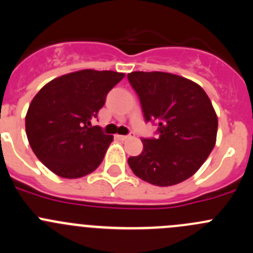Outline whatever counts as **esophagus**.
Wrapping results in <instances>:
<instances>
[{
    "mask_svg": "<svg viewBox=\"0 0 253 253\" xmlns=\"http://www.w3.org/2000/svg\"><path fill=\"white\" fill-rule=\"evenodd\" d=\"M117 138L119 139H121V141H125V139H127V138H129V137L131 136H125V134H117Z\"/></svg>",
    "mask_w": 253,
    "mask_h": 253,
    "instance_id": "obj_1",
    "label": "esophagus"
}]
</instances>
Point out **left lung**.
<instances>
[{
	"label": "left lung",
	"instance_id": "8db88e82",
	"mask_svg": "<svg viewBox=\"0 0 253 253\" xmlns=\"http://www.w3.org/2000/svg\"><path fill=\"white\" fill-rule=\"evenodd\" d=\"M146 121H158L157 138H143V151L128 166L142 180L170 186L194 175L216 143L217 116L207 92L186 78L163 72L127 74Z\"/></svg>",
	"mask_w": 253,
	"mask_h": 253
}]
</instances>
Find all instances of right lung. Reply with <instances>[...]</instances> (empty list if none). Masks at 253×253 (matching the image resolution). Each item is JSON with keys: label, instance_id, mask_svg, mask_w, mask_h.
<instances>
[{"label": "right lung", "instance_id": "obj_1", "mask_svg": "<svg viewBox=\"0 0 253 253\" xmlns=\"http://www.w3.org/2000/svg\"><path fill=\"white\" fill-rule=\"evenodd\" d=\"M124 73L85 69L55 78L33 97L26 133L37 158L61 178H82L101 164L114 136L91 126Z\"/></svg>", "mask_w": 253, "mask_h": 253}]
</instances>
